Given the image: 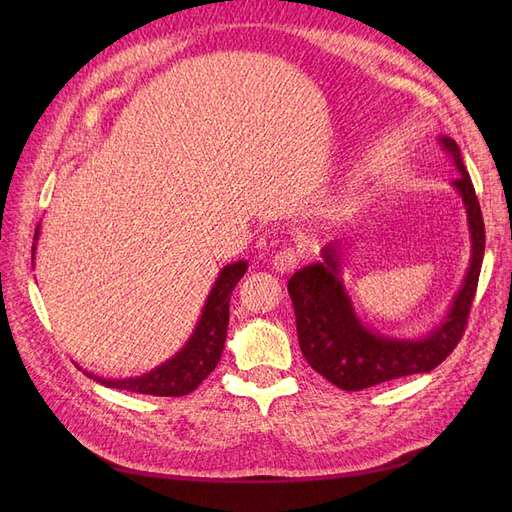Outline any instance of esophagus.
I'll return each instance as SVG.
<instances>
[{
	"instance_id": "esophagus-1",
	"label": "esophagus",
	"mask_w": 512,
	"mask_h": 512,
	"mask_svg": "<svg viewBox=\"0 0 512 512\" xmlns=\"http://www.w3.org/2000/svg\"><path fill=\"white\" fill-rule=\"evenodd\" d=\"M301 258H303L301 250H294V247H284V250H280L273 256V269L280 271V273H290L292 269H297Z\"/></svg>"
}]
</instances>
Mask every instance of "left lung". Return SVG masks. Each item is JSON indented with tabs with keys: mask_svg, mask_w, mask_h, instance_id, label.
<instances>
[{
	"mask_svg": "<svg viewBox=\"0 0 512 512\" xmlns=\"http://www.w3.org/2000/svg\"><path fill=\"white\" fill-rule=\"evenodd\" d=\"M438 141L459 173L453 188L468 213L472 254L461 288L436 327L421 337H391L367 329L342 280L344 252L339 241L322 247V262L303 267L288 280L303 356L320 376L344 391H363L386 380L431 371L453 352L466 329L485 256V224L457 143L448 136Z\"/></svg>",
	"mask_w": 512,
	"mask_h": 512,
	"instance_id": "left-lung-1",
	"label": "left lung"
}]
</instances>
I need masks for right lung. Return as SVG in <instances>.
Listing matches in <instances>:
<instances>
[{
	"instance_id": "obj_1",
	"label": "right lung",
	"mask_w": 512,
	"mask_h": 512,
	"mask_svg": "<svg viewBox=\"0 0 512 512\" xmlns=\"http://www.w3.org/2000/svg\"><path fill=\"white\" fill-rule=\"evenodd\" d=\"M40 235V226L36 228L34 237V252ZM247 271V262L237 260L226 265L220 273L218 280L211 286L209 297L205 301L203 312L196 322V327L190 335L188 342L183 344L179 352H175L170 359L162 365L153 367L151 371L136 378H100L91 371H85L89 378L96 382L111 386V389H121L130 393L141 395H156V397H181L192 393L196 386L203 382L215 365L220 363V356L226 344V331H228V303L230 294L239 284L243 273Z\"/></svg>"
}]
</instances>
